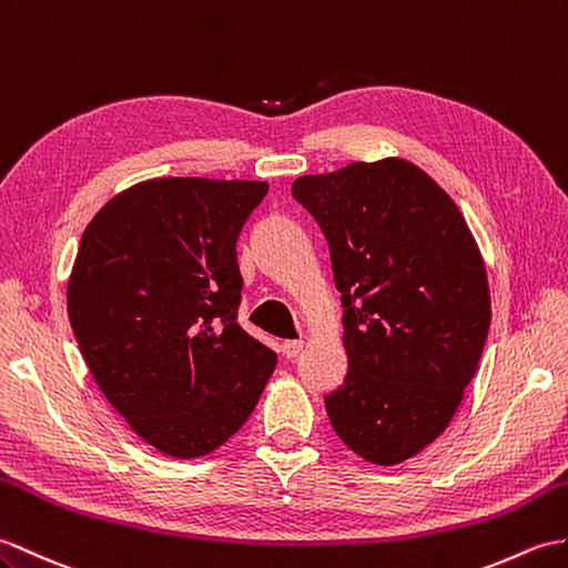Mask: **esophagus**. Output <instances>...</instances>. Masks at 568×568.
I'll list each match as a JSON object with an SVG mask.
<instances>
[{"label":"esophagus","instance_id":"34e87169","mask_svg":"<svg viewBox=\"0 0 568 568\" xmlns=\"http://www.w3.org/2000/svg\"><path fill=\"white\" fill-rule=\"evenodd\" d=\"M302 346H305V341H302V338L285 341V344H283V355H285V358H295V355H300Z\"/></svg>","mask_w":568,"mask_h":568}]
</instances>
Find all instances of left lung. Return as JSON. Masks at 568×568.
Here are the masks:
<instances>
[{"label":"left lung","mask_w":568,"mask_h":568,"mask_svg":"<svg viewBox=\"0 0 568 568\" xmlns=\"http://www.w3.org/2000/svg\"><path fill=\"white\" fill-rule=\"evenodd\" d=\"M344 307L348 373L324 397L336 435L379 467L418 455L450 424L491 324L479 246L453 197L406 160L300 176Z\"/></svg>","instance_id":"1"}]
</instances>
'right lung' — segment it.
<instances>
[{"label": "right lung", "mask_w": 568, "mask_h": 568, "mask_svg": "<svg viewBox=\"0 0 568 568\" xmlns=\"http://www.w3.org/2000/svg\"><path fill=\"white\" fill-rule=\"evenodd\" d=\"M266 193V181H142L79 242L68 283L79 351L103 397L169 457L227 443L278 363L236 322V240Z\"/></svg>", "instance_id": "1"}]
</instances>
